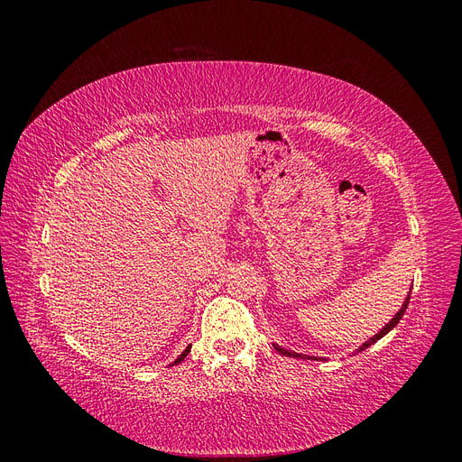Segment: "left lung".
Wrapping results in <instances>:
<instances>
[{
	"instance_id": "8db88e82",
	"label": "left lung",
	"mask_w": 462,
	"mask_h": 462,
	"mask_svg": "<svg viewBox=\"0 0 462 462\" xmlns=\"http://www.w3.org/2000/svg\"><path fill=\"white\" fill-rule=\"evenodd\" d=\"M409 299H411V292H409V297H407V300H404V304L401 306V310L395 314V318L389 321V324L380 331V333H375L374 337L370 339V341H366V343H362V346H358V351H365V348H368L370 345H374L375 341H380L385 333H389L391 329H393L397 324H399V319L402 318V314H404V310H407V306H409ZM275 346V351L277 353H282V355H285V356H292V358H309V360H318V358H314V356H306V355H299V353H292V351H287V348H282V346H277V345H273Z\"/></svg>"
}]
</instances>
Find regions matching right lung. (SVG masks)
Wrapping results in <instances>:
<instances>
[{
    "label": "right lung",
    "instance_id": "obj_1",
    "mask_svg": "<svg viewBox=\"0 0 462 462\" xmlns=\"http://www.w3.org/2000/svg\"><path fill=\"white\" fill-rule=\"evenodd\" d=\"M189 353H190V345H189V346L185 348V351H183V355H180V356H179V358H177V360L173 362V365H179V362H180V360H185V356H187Z\"/></svg>",
    "mask_w": 462,
    "mask_h": 462
}]
</instances>
